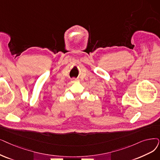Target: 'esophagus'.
Masks as SVG:
<instances>
[{"mask_svg":"<svg viewBox=\"0 0 160 160\" xmlns=\"http://www.w3.org/2000/svg\"><path fill=\"white\" fill-rule=\"evenodd\" d=\"M78 80L77 78H72V81L73 82H77Z\"/></svg>","mask_w":160,"mask_h":160,"instance_id":"34e87169","label":"esophagus"}]
</instances>
